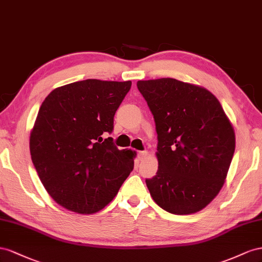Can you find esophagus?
Returning <instances> with one entry per match:
<instances>
[{
	"mask_svg": "<svg viewBox=\"0 0 262 262\" xmlns=\"http://www.w3.org/2000/svg\"><path fill=\"white\" fill-rule=\"evenodd\" d=\"M147 151H139L138 154H137V157H138V159L139 160H143V159H145L146 157H147Z\"/></svg>",
	"mask_w": 262,
	"mask_h": 262,
	"instance_id": "1",
	"label": "esophagus"
}]
</instances>
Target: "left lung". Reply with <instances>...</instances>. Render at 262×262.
Instances as JSON below:
<instances>
[{
    "instance_id": "1",
    "label": "left lung",
    "mask_w": 262,
    "mask_h": 262,
    "mask_svg": "<svg viewBox=\"0 0 262 262\" xmlns=\"http://www.w3.org/2000/svg\"><path fill=\"white\" fill-rule=\"evenodd\" d=\"M154 115L158 171L146 179L154 201L171 214L201 211L217 195L235 152V133L206 89L176 79L138 81Z\"/></svg>"
}]
</instances>
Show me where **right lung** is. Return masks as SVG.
Here are the masks:
<instances>
[{
  "instance_id": "add662e5",
  "label": "right lung",
  "mask_w": 262,
  "mask_h": 262,
  "mask_svg": "<svg viewBox=\"0 0 262 262\" xmlns=\"http://www.w3.org/2000/svg\"><path fill=\"white\" fill-rule=\"evenodd\" d=\"M130 86L88 79L55 89L42 102L29 139L32 161L49 195L67 210L99 212L133 171L135 151L102 137L113 132Z\"/></svg>"
}]
</instances>
